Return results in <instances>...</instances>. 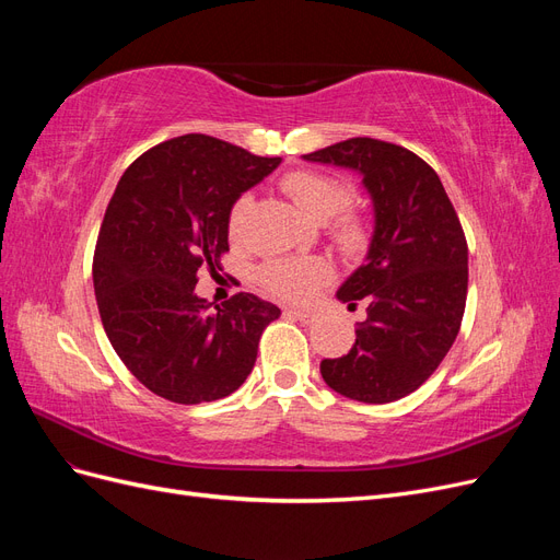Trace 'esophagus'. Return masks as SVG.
<instances>
[{"instance_id":"esophagus-1","label":"esophagus","mask_w":560,"mask_h":560,"mask_svg":"<svg viewBox=\"0 0 560 560\" xmlns=\"http://www.w3.org/2000/svg\"><path fill=\"white\" fill-rule=\"evenodd\" d=\"M287 315H290V317H296V319H313V317H315V313H311V311H299V308H294V311H287Z\"/></svg>"}]
</instances>
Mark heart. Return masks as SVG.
<instances>
[{
	"mask_svg": "<svg viewBox=\"0 0 560 560\" xmlns=\"http://www.w3.org/2000/svg\"><path fill=\"white\" fill-rule=\"evenodd\" d=\"M280 186L303 212L317 219V222H325L329 241L343 257H362L369 249L374 226H371V219L362 210L350 206L354 196L350 182L322 171H311V167H301V171L287 173ZM252 200V194L245 191L233 200L229 210L226 229L233 243H241L245 238ZM331 280L334 266L325 257L273 259L259 268V282L266 287V292L296 303L313 299L319 287H325Z\"/></svg>",
	"mask_w": 560,
	"mask_h": 560,
	"instance_id": "obj_1",
	"label": "heart"
}]
</instances>
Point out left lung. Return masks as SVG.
<instances>
[{
	"label": "left lung",
	"instance_id": "1",
	"mask_svg": "<svg viewBox=\"0 0 560 560\" xmlns=\"http://www.w3.org/2000/svg\"><path fill=\"white\" fill-rule=\"evenodd\" d=\"M303 159L362 173L376 231L366 264L338 290L348 308L366 299L354 346L322 360L325 383L364 404L411 395L451 350L467 301V241L432 167L413 151L374 138H350Z\"/></svg>",
	"mask_w": 560,
	"mask_h": 560
}]
</instances>
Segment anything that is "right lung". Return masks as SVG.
<instances>
[{
    "instance_id": "add662e5",
    "label": "right lung",
    "mask_w": 560,
    "mask_h": 560,
    "mask_svg": "<svg viewBox=\"0 0 560 560\" xmlns=\"http://www.w3.org/2000/svg\"><path fill=\"white\" fill-rule=\"evenodd\" d=\"M280 165L210 135H182L132 161L93 254L97 311L112 348L151 393L175 404L229 397L257 362L280 308L238 292L194 294L198 270L229 252L233 200Z\"/></svg>"
}]
</instances>
